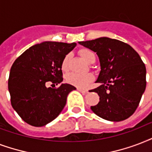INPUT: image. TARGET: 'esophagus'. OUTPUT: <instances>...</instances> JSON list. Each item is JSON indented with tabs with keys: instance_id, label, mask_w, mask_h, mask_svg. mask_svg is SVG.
Instances as JSON below:
<instances>
[{
	"instance_id": "34e87169",
	"label": "esophagus",
	"mask_w": 152,
	"mask_h": 152,
	"mask_svg": "<svg viewBox=\"0 0 152 152\" xmlns=\"http://www.w3.org/2000/svg\"><path fill=\"white\" fill-rule=\"evenodd\" d=\"M77 90H78L79 92L82 93V94H86V93H88V90H87V89H80V88H77Z\"/></svg>"
}]
</instances>
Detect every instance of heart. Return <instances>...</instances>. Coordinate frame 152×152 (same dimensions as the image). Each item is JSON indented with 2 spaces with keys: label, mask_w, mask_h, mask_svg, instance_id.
Wrapping results in <instances>:
<instances>
[{
  "label": "heart",
  "mask_w": 152,
  "mask_h": 152,
  "mask_svg": "<svg viewBox=\"0 0 152 152\" xmlns=\"http://www.w3.org/2000/svg\"><path fill=\"white\" fill-rule=\"evenodd\" d=\"M79 54L81 55L85 61H86L88 63H94L96 59L95 54L92 50L89 49H82L79 50ZM70 55L68 54L63 58L62 61V69L63 70H67L70 64ZM94 79V76L91 74H86V75H78V74H70L66 77V81L70 85H73L78 88H85L89 85V82H91Z\"/></svg>",
  "instance_id": "1"
}]
</instances>
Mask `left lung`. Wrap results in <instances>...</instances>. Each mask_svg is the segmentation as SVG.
<instances>
[{"label":"left lung","mask_w":152,"mask_h":152,"mask_svg":"<svg viewBox=\"0 0 152 152\" xmlns=\"http://www.w3.org/2000/svg\"><path fill=\"white\" fill-rule=\"evenodd\" d=\"M79 44L96 52L101 71L93 89L100 97L98 104L90 109L109 121L126 120L136 111L146 88V67L139 54L131 46L108 37Z\"/></svg>","instance_id":"left-lung-1"}]
</instances>
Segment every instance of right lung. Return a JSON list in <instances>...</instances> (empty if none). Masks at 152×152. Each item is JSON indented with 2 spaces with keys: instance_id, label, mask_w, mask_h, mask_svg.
Here are the masks:
<instances>
[{
  "instance_id": "right-lung-1",
  "label": "right lung",
  "mask_w": 152,
  "mask_h": 152,
  "mask_svg": "<svg viewBox=\"0 0 152 152\" xmlns=\"http://www.w3.org/2000/svg\"><path fill=\"white\" fill-rule=\"evenodd\" d=\"M76 43L45 41L31 46L12 66L8 87L11 104L23 121L35 127L44 126L63 111L68 94L76 89L67 83L57 89L49 82H63L62 61Z\"/></svg>"
}]
</instances>
